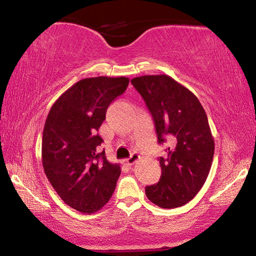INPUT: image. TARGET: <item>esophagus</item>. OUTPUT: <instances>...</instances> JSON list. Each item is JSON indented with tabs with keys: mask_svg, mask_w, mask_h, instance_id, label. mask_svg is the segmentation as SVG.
I'll list each match as a JSON object with an SVG mask.
<instances>
[{
	"mask_svg": "<svg viewBox=\"0 0 256 256\" xmlns=\"http://www.w3.org/2000/svg\"><path fill=\"white\" fill-rule=\"evenodd\" d=\"M138 159H140V154H132L131 157L125 160V162H126V164H128V166H132V164H136Z\"/></svg>",
	"mask_w": 256,
	"mask_h": 256,
	"instance_id": "esophagus-1",
	"label": "esophagus"
}]
</instances>
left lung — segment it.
<instances>
[{
    "label": "left lung",
    "instance_id": "obj_1",
    "mask_svg": "<svg viewBox=\"0 0 256 256\" xmlns=\"http://www.w3.org/2000/svg\"><path fill=\"white\" fill-rule=\"evenodd\" d=\"M154 118L160 144H170L160 157L162 176L146 186V196L156 206L174 209L196 196L209 175L214 140L204 110L196 94L166 74L131 80Z\"/></svg>",
    "mask_w": 256,
    "mask_h": 256
}]
</instances>
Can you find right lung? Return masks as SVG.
Returning <instances> with one entry per match:
<instances>
[{"label":"right lung","instance_id":"add662e5","mask_svg":"<svg viewBox=\"0 0 256 256\" xmlns=\"http://www.w3.org/2000/svg\"><path fill=\"white\" fill-rule=\"evenodd\" d=\"M125 76L86 78L54 102L42 140L45 174L68 206L94 214L110 201L120 175L118 164L107 160L98 128L106 110L128 86Z\"/></svg>","mask_w":256,"mask_h":256}]
</instances>
